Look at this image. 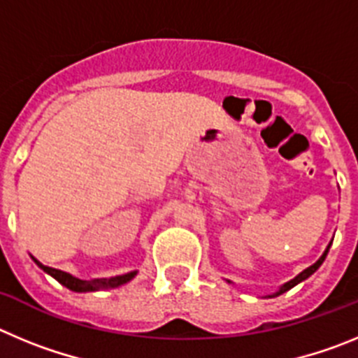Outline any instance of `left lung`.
I'll return each instance as SVG.
<instances>
[{"instance_id":"obj_1","label":"left lung","mask_w":358,"mask_h":358,"mask_svg":"<svg viewBox=\"0 0 358 358\" xmlns=\"http://www.w3.org/2000/svg\"><path fill=\"white\" fill-rule=\"evenodd\" d=\"M330 245H331V242H330V243H328V248H327V249H324V252H322V255H321V258H319V260H317V262H315V264H312V265H310V267H306V268H305V271H301V273L297 274V276H296V278H292V280H290V281H287V283H283V285H281V287H280V289H278V290H276V292H273V294H268V296H267V297H276V296H280V294L287 292V290H290V289H292V287H296V285H297V283H301V281H305V280H306V278H310V276H312V274H314V273H315V271H317V268H319V267H321V265H322V262H324V258H327L328 251H330ZM227 283H231V281H229V280H227Z\"/></svg>"}]
</instances>
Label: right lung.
<instances>
[{
	"label": "right lung",
	"mask_w": 358,
	"mask_h": 358,
	"mask_svg": "<svg viewBox=\"0 0 358 358\" xmlns=\"http://www.w3.org/2000/svg\"><path fill=\"white\" fill-rule=\"evenodd\" d=\"M31 260L36 262L37 267L43 268L44 273L50 274L52 278H55L61 285H64L66 289L73 290V292H94V290H106V289H116V287H122L125 283L132 280V278L138 274V271H131L127 274H122V276H113V278H98V280H80V278L71 276L69 273L64 271H59V268L46 267V265L41 264L39 260H36L31 256Z\"/></svg>",
	"instance_id": "1"
}]
</instances>
